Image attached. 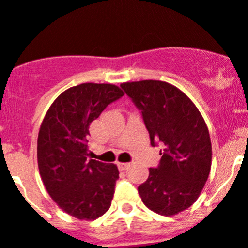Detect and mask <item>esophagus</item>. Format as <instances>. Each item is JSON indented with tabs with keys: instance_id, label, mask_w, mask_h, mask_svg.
Listing matches in <instances>:
<instances>
[{
	"instance_id": "obj_1",
	"label": "esophagus",
	"mask_w": 248,
	"mask_h": 248,
	"mask_svg": "<svg viewBox=\"0 0 248 248\" xmlns=\"http://www.w3.org/2000/svg\"><path fill=\"white\" fill-rule=\"evenodd\" d=\"M118 166H119L120 170H127V168L129 167L130 164H127V162H119Z\"/></svg>"
}]
</instances>
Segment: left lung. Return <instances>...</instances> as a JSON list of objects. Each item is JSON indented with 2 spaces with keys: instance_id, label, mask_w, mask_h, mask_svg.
Masks as SVG:
<instances>
[{
  "instance_id": "1",
  "label": "left lung",
  "mask_w": 248,
  "mask_h": 248,
  "mask_svg": "<svg viewBox=\"0 0 248 248\" xmlns=\"http://www.w3.org/2000/svg\"><path fill=\"white\" fill-rule=\"evenodd\" d=\"M142 113L152 146L160 142L161 160L149 168L139 186L142 202L151 211L170 217L199 198L212 165L208 128L197 106L173 84L157 80L121 83Z\"/></svg>"
}]
</instances>
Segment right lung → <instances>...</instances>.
I'll use <instances>...</instances> for the list:
<instances>
[{"instance_id":"obj_1","label":"right lung","mask_w":248,"mask_h":248,"mask_svg":"<svg viewBox=\"0 0 248 248\" xmlns=\"http://www.w3.org/2000/svg\"><path fill=\"white\" fill-rule=\"evenodd\" d=\"M124 93L111 83L70 87L51 103L37 138V165L48 194L78 220L97 219L110 207L119 170L88 160L89 126Z\"/></svg>"}]
</instances>
